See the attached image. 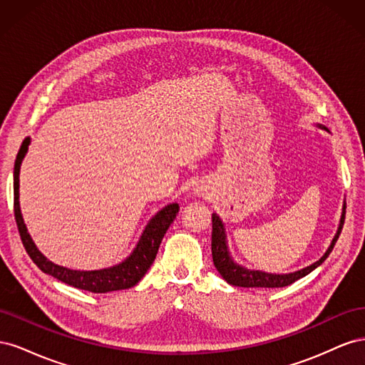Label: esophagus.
Returning <instances> with one entry per match:
<instances>
[{"label":"esophagus","mask_w":365,"mask_h":365,"mask_svg":"<svg viewBox=\"0 0 365 365\" xmlns=\"http://www.w3.org/2000/svg\"><path fill=\"white\" fill-rule=\"evenodd\" d=\"M207 192V189H204V187L202 185H200V187H196V193L197 195H204Z\"/></svg>","instance_id":"esophagus-1"}]
</instances>
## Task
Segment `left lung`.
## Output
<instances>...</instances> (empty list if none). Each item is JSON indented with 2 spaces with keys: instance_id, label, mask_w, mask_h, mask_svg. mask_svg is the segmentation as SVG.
<instances>
[{
  "instance_id": "8db88e82",
  "label": "left lung",
  "mask_w": 365,
  "mask_h": 365,
  "mask_svg": "<svg viewBox=\"0 0 365 365\" xmlns=\"http://www.w3.org/2000/svg\"><path fill=\"white\" fill-rule=\"evenodd\" d=\"M318 128H323L327 130L326 126L323 125H317ZM344 219H346V202L342 205V215H341V220H339V227L336 235L332 240V244L327 248V251L324 252V256L317 260L315 263L309 264V267L295 271V272H289V274H269V272H263V271H254V269H248L240 267L230 256V251L227 247V235H225V227L222 224L220 217L213 213L212 215V222H213V231H212V256H213V263L216 269L219 271V274L222 275V279L233 284V286H240V288H283V286H288L291 283H294L295 280L304 277L309 272H312L317 267L322 264L330 252H332L336 240L341 235L342 225H344Z\"/></svg>"
}]
</instances>
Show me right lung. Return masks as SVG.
<instances>
[{
    "instance_id": "right-lung-1",
    "label": "right lung",
    "mask_w": 365,
    "mask_h": 365,
    "mask_svg": "<svg viewBox=\"0 0 365 365\" xmlns=\"http://www.w3.org/2000/svg\"><path fill=\"white\" fill-rule=\"evenodd\" d=\"M30 145V138L27 137L15 160V169H14V210H15V219L21 240L23 245L30 256V259L36 263V267L46 274L53 275L54 279H58L70 286H74L77 289L90 291L94 294H105L111 291H120V289H129L132 286H135L143 275L148 272L150 264L157 257V252L160 248L161 240L165 235V231L170 227V224L175 220L176 213H178L180 205L173 202L161 208L160 212L153 216L149 224L146 225L145 231L138 240L135 250L130 252V256L121 263L115 264L111 268L97 269V271H76L59 267L50 262L43 254L36 248L35 242L31 240L27 227L24 224L23 215H21L19 208V169L21 163H23L27 149Z\"/></svg>"
}]
</instances>
